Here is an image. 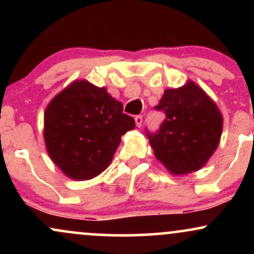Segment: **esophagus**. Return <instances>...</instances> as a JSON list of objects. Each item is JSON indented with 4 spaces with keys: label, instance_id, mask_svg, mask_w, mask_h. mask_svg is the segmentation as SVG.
<instances>
[{
    "label": "esophagus",
    "instance_id": "34e87169",
    "mask_svg": "<svg viewBox=\"0 0 254 254\" xmlns=\"http://www.w3.org/2000/svg\"><path fill=\"white\" fill-rule=\"evenodd\" d=\"M135 123H136V127H141L142 123H143V117H142V116H136V117H135Z\"/></svg>",
    "mask_w": 254,
    "mask_h": 254
}]
</instances>
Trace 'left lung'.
<instances>
[{"label":"left lung","instance_id":"8db88e82","mask_svg":"<svg viewBox=\"0 0 254 254\" xmlns=\"http://www.w3.org/2000/svg\"><path fill=\"white\" fill-rule=\"evenodd\" d=\"M156 111L166 115L159 130H145L156 159L173 174L198 171L216 150L223 119L216 104L197 84L166 89Z\"/></svg>","mask_w":254,"mask_h":254}]
</instances>
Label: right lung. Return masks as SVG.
I'll list each match as a JSON object with an SVG mask.
<instances>
[{
    "label": "right lung",
    "mask_w": 254,
    "mask_h": 254,
    "mask_svg": "<svg viewBox=\"0 0 254 254\" xmlns=\"http://www.w3.org/2000/svg\"><path fill=\"white\" fill-rule=\"evenodd\" d=\"M135 127L123 105L87 81H75L52 99L44 115V139L52 161L65 176L88 180L115 155L121 137Z\"/></svg>",
    "instance_id": "1"
}]
</instances>
